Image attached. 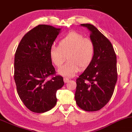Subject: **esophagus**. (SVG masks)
Returning <instances> with one entry per match:
<instances>
[{"label":"esophagus","instance_id":"34e87169","mask_svg":"<svg viewBox=\"0 0 132 132\" xmlns=\"http://www.w3.org/2000/svg\"><path fill=\"white\" fill-rule=\"evenodd\" d=\"M64 81L65 83H68V82L69 81V79L67 78V77H64Z\"/></svg>","mask_w":132,"mask_h":132}]
</instances>
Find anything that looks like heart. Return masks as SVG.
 <instances>
[{
  "label": "heart",
  "mask_w": 132,
  "mask_h": 132,
  "mask_svg": "<svg viewBox=\"0 0 132 132\" xmlns=\"http://www.w3.org/2000/svg\"><path fill=\"white\" fill-rule=\"evenodd\" d=\"M95 53L93 40L76 32L69 33L60 40L58 46L53 45L50 49V58L57 67L61 66L67 55L68 61L58 71L66 77H73L80 68L84 69L88 67L93 61Z\"/></svg>",
  "instance_id": "b5f03b06"
}]
</instances>
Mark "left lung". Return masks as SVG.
<instances>
[{
	"mask_svg": "<svg viewBox=\"0 0 132 132\" xmlns=\"http://www.w3.org/2000/svg\"><path fill=\"white\" fill-rule=\"evenodd\" d=\"M90 32L95 47L93 61L76 79L75 100L86 111H96L109 102L117 80L116 55L112 44L96 27L81 24Z\"/></svg>",
	"mask_w": 132,
	"mask_h": 132,
	"instance_id": "left-lung-1",
	"label": "left lung"
}]
</instances>
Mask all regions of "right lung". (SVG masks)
<instances>
[{
	"instance_id": "obj_1",
	"label": "right lung",
	"mask_w": 132,
	"mask_h": 132,
	"mask_svg": "<svg viewBox=\"0 0 132 132\" xmlns=\"http://www.w3.org/2000/svg\"><path fill=\"white\" fill-rule=\"evenodd\" d=\"M60 30L38 25L24 36L16 51L14 79L17 92L27 108L36 113L48 111L56 105V91L64 84L62 76L55 75L50 56V47ZM50 75L52 78L48 79Z\"/></svg>"
}]
</instances>
